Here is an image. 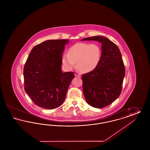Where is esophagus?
I'll list each match as a JSON object with an SVG mask.
<instances>
[{"label": "esophagus", "instance_id": "esophagus-1", "mask_svg": "<svg viewBox=\"0 0 150 150\" xmlns=\"http://www.w3.org/2000/svg\"><path fill=\"white\" fill-rule=\"evenodd\" d=\"M75 76H76V77H78V78H80V77H81V76H80L79 74H78V73L75 74Z\"/></svg>", "mask_w": 150, "mask_h": 150}]
</instances>
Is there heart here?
<instances>
[{"label": "heart", "mask_w": 150, "mask_h": 150, "mask_svg": "<svg viewBox=\"0 0 150 150\" xmlns=\"http://www.w3.org/2000/svg\"><path fill=\"white\" fill-rule=\"evenodd\" d=\"M101 48L97 44L78 43L69 49L68 53L62 56V64L67 70L75 67L83 73L93 71L99 64L101 58Z\"/></svg>", "instance_id": "heart-1"}]
</instances>
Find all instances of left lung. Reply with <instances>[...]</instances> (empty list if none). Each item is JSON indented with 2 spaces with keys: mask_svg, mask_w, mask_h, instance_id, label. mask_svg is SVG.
Masks as SVG:
<instances>
[{
  "mask_svg": "<svg viewBox=\"0 0 150 150\" xmlns=\"http://www.w3.org/2000/svg\"><path fill=\"white\" fill-rule=\"evenodd\" d=\"M101 43L100 63L92 71L82 75L83 90L86 102L101 108L111 104L120 96L125 67L118 47L106 37L96 36L81 40Z\"/></svg>",
  "mask_w": 150,
  "mask_h": 150,
  "instance_id": "obj_1",
  "label": "left lung"
}]
</instances>
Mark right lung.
<instances>
[{
    "mask_svg": "<svg viewBox=\"0 0 150 150\" xmlns=\"http://www.w3.org/2000/svg\"><path fill=\"white\" fill-rule=\"evenodd\" d=\"M68 39L48 40L35 46L23 69L25 91L33 102L45 109H54L64 102L72 72L61 70L62 54Z\"/></svg>",
    "mask_w": 150,
    "mask_h": 150,
    "instance_id": "add662e5",
    "label": "right lung"
}]
</instances>
